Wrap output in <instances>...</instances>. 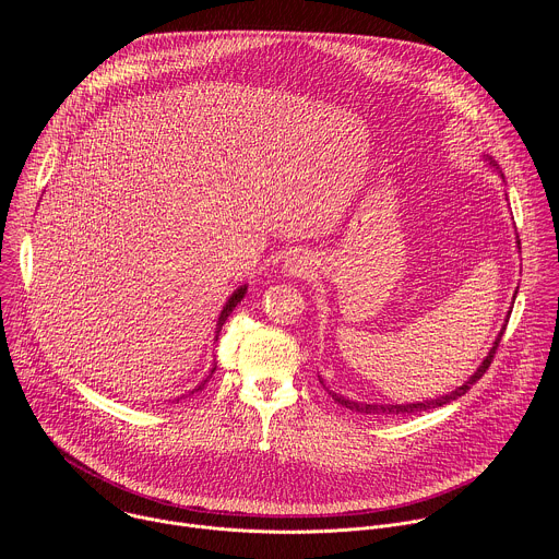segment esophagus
Masks as SVG:
<instances>
[{"label":"esophagus","instance_id":"obj_1","mask_svg":"<svg viewBox=\"0 0 559 559\" xmlns=\"http://www.w3.org/2000/svg\"><path fill=\"white\" fill-rule=\"evenodd\" d=\"M309 261H307V257H300V254H294L292 259H287L285 261V270H287V274L289 276H305V274H309Z\"/></svg>","mask_w":559,"mask_h":559}]
</instances>
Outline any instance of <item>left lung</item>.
Segmentation results:
<instances>
[{
	"label": "left lung",
	"mask_w": 559,
	"mask_h": 559,
	"mask_svg": "<svg viewBox=\"0 0 559 559\" xmlns=\"http://www.w3.org/2000/svg\"><path fill=\"white\" fill-rule=\"evenodd\" d=\"M504 330L507 328H502V332H500V336L496 338V345L491 347V352H489V356L485 358V362L477 367V371L462 384V386H457L455 391H451V393H447V395H442V397H436V401H425V403H414V405H362V403H354V401H347V397H343V395H336V393H332V397L334 401L338 403V405H343V407H347V409H352V412H358V414H378V416H397V414H420V412H429V409H436V407H442V405H449L451 401H457L460 395H464L468 389H471V384H475L477 380H480L483 376H485V371L491 367V362H493V356H496V349L500 347V341H502V334H504Z\"/></svg>",
	"instance_id": "obj_1"
}]
</instances>
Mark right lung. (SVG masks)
Instances as JSON below:
<instances>
[{"instance_id": "obj_1", "label": "right lung", "mask_w": 559, "mask_h": 559, "mask_svg": "<svg viewBox=\"0 0 559 559\" xmlns=\"http://www.w3.org/2000/svg\"><path fill=\"white\" fill-rule=\"evenodd\" d=\"M246 289H248V287H241V289H236V292L231 294V298H229V300L225 302V307H223V311H221V316H218V325H216V338H218V332H221L223 323L227 321V316L231 313V309H234V307H236L238 302H241V300H243V296H246ZM214 369H216V365L212 367V373H214ZM212 373H210V376H212ZM205 382H207V380H205ZM205 382H203V384H205ZM203 384H199V389H203ZM199 389H197V391H199Z\"/></svg>"}]
</instances>
